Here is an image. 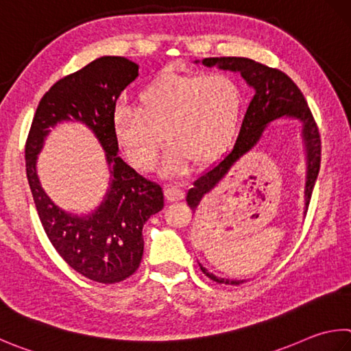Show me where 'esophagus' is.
Returning a JSON list of instances; mask_svg holds the SVG:
<instances>
[{
  "label": "esophagus",
  "instance_id": "esophagus-1",
  "mask_svg": "<svg viewBox=\"0 0 351 351\" xmlns=\"http://www.w3.org/2000/svg\"><path fill=\"white\" fill-rule=\"evenodd\" d=\"M164 195L167 197V201H181L186 196V192L180 186H169L164 190Z\"/></svg>",
  "mask_w": 351,
  "mask_h": 351
}]
</instances>
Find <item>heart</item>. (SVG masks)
Instances as JSON below:
<instances>
[{"instance_id":"heart-1","label":"heart","mask_w":351,"mask_h":351,"mask_svg":"<svg viewBox=\"0 0 351 351\" xmlns=\"http://www.w3.org/2000/svg\"><path fill=\"white\" fill-rule=\"evenodd\" d=\"M139 109L117 106L112 113L114 143L141 170L154 167L162 135L169 139L165 173H181L189 161H213L237 135L242 90L222 73H162L138 95Z\"/></svg>"}]
</instances>
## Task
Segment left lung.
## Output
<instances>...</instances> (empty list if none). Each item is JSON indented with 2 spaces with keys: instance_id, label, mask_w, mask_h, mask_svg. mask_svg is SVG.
I'll return each instance as SVG.
<instances>
[{
  "instance_id": "8db88e82",
  "label": "left lung",
  "mask_w": 351,
  "mask_h": 351,
  "mask_svg": "<svg viewBox=\"0 0 351 351\" xmlns=\"http://www.w3.org/2000/svg\"><path fill=\"white\" fill-rule=\"evenodd\" d=\"M202 64L207 67L218 66L222 70L239 72L242 78L247 81V84L254 88V95L247 107L244 119H242L237 143L218 162H215L193 182V187L189 190L186 197L189 206L195 212L202 197L216 187V184L228 173L232 165L259 143L267 124L282 117L296 118L302 123V141L305 147V159H307L304 195L305 206H308L321 167V136L313 114H311L307 101H305L299 87L291 81L290 76H287L281 70L267 67L250 58H238V56L204 58ZM199 267L204 275L219 284L239 285L244 282L237 281V279L218 278L207 269H204L202 265Z\"/></svg>"
}]
</instances>
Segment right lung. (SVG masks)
Instances as JSON below:
<instances>
[{"mask_svg":"<svg viewBox=\"0 0 351 351\" xmlns=\"http://www.w3.org/2000/svg\"><path fill=\"white\" fill-rule=\"evenodd\" d=\"M138 64L124 56H101L56 81L41 98L25 141V171L47 238L80 275L101 284L121 282L143 259V227L164 207L159 184L145 180L118 156L112 113L121 92L135 81ZM86 123L106 152L111 181L104 202L86 217L55 206L40 187L36 159L49 129L62 120Z\"/></svg>","mask_w":351,"mask_h":351,"instance_id":"1","label":"right lung"}]
</instances>
